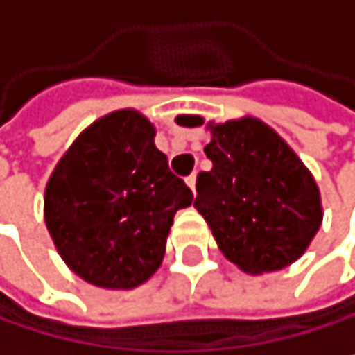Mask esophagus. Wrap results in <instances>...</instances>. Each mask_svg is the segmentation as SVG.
<instances>
[{
  "label": "esophagus",
  "mask_w": 355,
  "mask_h": 355,
  "mask_svg": "<svg viewBox=\"0 0 355 355\" xmlns=\"http://www.w3.org/2000/svg\"><path fill=\"white\" fill-rule=\"evenodd\" d=\"M186 184L190 186V190H192V192H197V173L188 175V178H186Z\"/></svg>",
  "instance_id": "esophagus-1"
}]
</instances>
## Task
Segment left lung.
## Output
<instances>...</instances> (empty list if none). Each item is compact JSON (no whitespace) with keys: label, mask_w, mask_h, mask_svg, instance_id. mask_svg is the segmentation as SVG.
Here are the masks:
<instances>
[{"label":"left lung","mask_w":355,"mask_h":355,"mask_svg":"<svg viewBox=\"0 0 355 355\" xmlns=\"http://www.w3.org/2000/svg\"><path fill=\"white\" fill-rule=\"evenodd\" d=\"M209 171L194 207L220 252L245 273L279 271L300 258L322 224L320 190L290 146L256 118L209 125Z\"/></svg>","instance_id":"left-lung-1"}]
</instances>
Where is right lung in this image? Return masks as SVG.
I'll list each match as a JSON object with an SVG mask.
<instances>
[{
    "mask_svg": "<svg viewBox=\"0 0 355 355\" xmlns=\"http://www.w3.org/2000/svg\"><path fill=\"white\" fill-rule=\"evenodd\" d=\"M192 190L169 171L154 127L135 110L93 122L52 171L44 218L67 267L99 288L129 290L161 267Z\"/></svg>",
    "mask_w": 355,
    "mask_h": 355,
    "instance_id": "right-lung-1",
    "label": "right lung"
}]
</instances>
